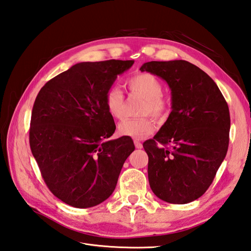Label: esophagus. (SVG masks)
Segmentation results:
<instances>
[{"instance_id": "obj_1", "label": "esophagus", "mask_w": 251, "mask_h": 251, "mask_svg": "<svg viewBox=\"0 0 251 251\" xmlns=\"http://www.w3.org/2000/svg\"><path fill=\"white\" fill-rule=\"evenodd\" d=\"M134 146H136V149H138V150H140V149H142L143 147V144L140 142V141H137V140H134Z\"/></svg>"}]
</instances>
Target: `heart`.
<instances>
[{"mask_svg":"<svg viewBox=\"0 0 251 251\" xmlns=\"http://www.w3.org/2000/svg\"><path fill=\"white\" fill-rule=\"evenodd\" d=\"M130 91L145 99L141 113L151 114L156 119H162L168 110V102L162 98L163 88L155 76L149 73L133 75L127 80ZM105 106L112 118L120 119L123 115L124 95L117 86L109 88L105 94ZM155 130V123L150 118L125 119L118 125L121 136L132 139H144Z\"/></svg>","mask_w":251,"mask_h":251,"instance_id":"obj_1","label":"heart"}]
</instances>
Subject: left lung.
<instances>
[{
	"label": "left lung",
	"mask_w": 251,
	"mask_h": 251,
	"mask_svg": "<svg viewBox=\"0 0 251 251\" xmlns=\"http://www.w3.org/2000/svg\"><path fill=\"white\" fill-rule=\"evenodd\" d=\"M140 70L165 80L172 95L168 120L143 143L151 189L166 202L194 201L208 190L226 157L227 101L214 80L189 61H150Z\"/></svg>",
	"instance_id": "1"
}]
</instances>
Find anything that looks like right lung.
Wrapping results in <instances>:
<instances>
[{
	"label": "right lung",
	"mask_w": 251,
	"mask_h": 251,
	"mask_svg": "<svg viewBox=\"0 0 251 251\" xmlns=\"http://www.w3.org/2000/svg\"><path fill=\"white\" fill-rule=\"evenodd\" d=\"M133 60L79 62L49 80L31 111L29 145L48 188L75 208L110 196L134 151L130 137L110 140L115 124L105 94Z\"/></svg>",
	"instance_id": "right-lung-1"
}]
</instances>
